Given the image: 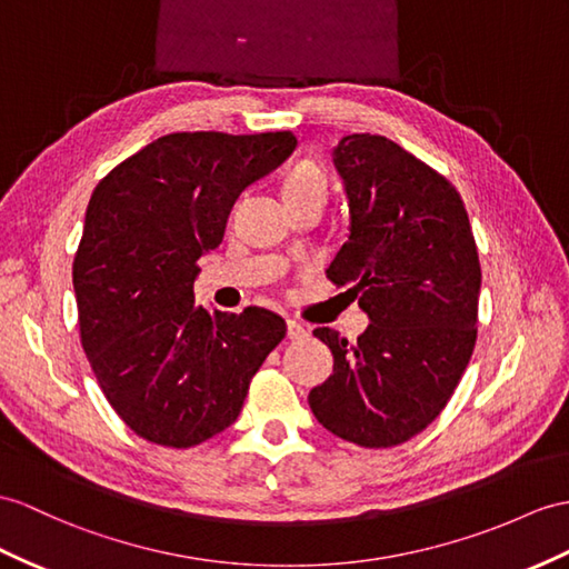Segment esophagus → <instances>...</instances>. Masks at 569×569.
<instances>
[{"instance_id": "esophagus-1", "label": "esophagus", "mask_w": 569, "mask_h": 569, "mask_svg": "<svg viewBox=\"0 0 569 569\" xmlns=\"http://www.w3.org/2000/svg\"><path fill=\"white\" fill-rule=\"evenodd\" d=\"M287 338L289 340H303V338H309V330L289 318V321H287Z\"/></svg>"}]
</instances>
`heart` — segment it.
Segmentation results:
<instances>
[{
	"mask_svg": "<svg viewBox=\"0 0 569 569\" xmlns=\"http://www.w3.org/2000/svg\"><path fill=\"white\" fill-rule=\"evenodd\" d=\"M326 190H328V183H326L323 171L318 169L316 163L303 161L289 171L284 186H282V196H321V198H326Z\"/></svg>",
	"mask_w": 569,
	"mask_h": 569,
	"instance_id": "obj_1",
	"label": "heart"
}]
</instances>
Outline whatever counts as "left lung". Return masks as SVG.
<instances>
[{
	"instance_id": "1",
	"label": "left lung",
	"mask_w": 569,
	"mask_h": 569,
	"mask_svg": "<svg viewBox=\"0 0 569 569\" xmlns=\"http://www.w3.org/2000/svg\"><path fill=\"white\" fill-rule=\"evenodd\" d=\"M348 198V241L326 274L369 316L348 342L313 336L332 373L309 406L328 432L357 447L403 445L445 410L476 348L480 262L468 212L445 176L379 134L332 147Z\"/></svg>"
}]
</instances>
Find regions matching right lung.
Returning <instances> with one entry per match:
<instances>
[{"mask_svg": "<svg viewBox=\"0 0 569 569\" xmlns=\"http://www.w3.org/2000/svg\"><path fill=\"white\" fill-rule=\"evenodd\" d=\"M295 149L292 132H176L96 186L72 268L81 345L108 403L147 441L188 449L224 432L284 338L277 313L207 311L192 284L233 202Z\"/></svg>", "mask_w": 569, "mask_h": 569, "instance_id": "1", "label": "right lung"}]
</instances>
